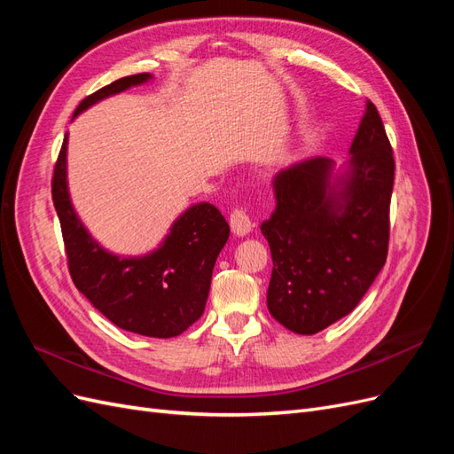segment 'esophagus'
Wrapping results in <instances>:
<instances>
[{
    "mask_svg": "<svg viewBox=\"0 0 454 454\" xmlns=\"http://www.w3.org/2000/svg\"><path fill=\"white\" fill-rule=\"evenodd\" d=\"M229 223H231V229L237 237H246L254 227L250 212H248V208H246V206H237V208H232V212L229 215Z\"/></svg>",
    "mask_w": 454,
    "mask_h": 454,
    "instance_id": "34e87169",
    "label": "esophagus"
}]
</instances>
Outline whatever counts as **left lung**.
<instances>
[{"instance_id":"obj_1","label":"left lung","mask_w":454,"mask_h":454,"mask_svg":"<svg viewBox=\"0 0 454 454\" xmlns=\"http://www.w3.org/2000/svg\"><path fill=\"white\" fill-rule=\"evenodd\" d=\"M350 153L340 187L324 157L297 162L272 182L277 208L261 223L272 257L267 307L299 335L352 312L387 263L395 162L371 100Z\"/></svg>"}]
</instances>
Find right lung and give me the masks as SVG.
Returning <instances> with one entry per match:
<instances>
[{
    "label": "right lung",
    "instance_id": "obj_1",
    "mask_svg": "<svg viewBox=\"0 0 454 454\" xmlns=\"http://www.w3.org/2000/svg\"><path fill=\"white\" fill-rule=\"evenodd\" d=\"M136 74L89 94L75 115L107 96L147 81ZM67 134L52 172L57 208L72 280L109 322L127 332L168 339L184 333L204 312L215 259L229 239V223L214 204L200 202L180 215L159 250L117 257L96 244L79 222L66 184Z\"/></svg>",
    "mask_w": 454,
    "mask_h": 454
}]
</instances>
